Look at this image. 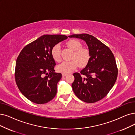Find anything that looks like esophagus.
I'll return each mask as SVG.
<instances>
[{
  "label": "esophagus",
  "instance_id": "esophagus-1",
  "mask_svg": "<svg viewBox=\"0 0 135 135\" xmlns=\"http://www.w3.org/2000/svg\"><path fill=\"white\" fill-rule=\"evenodd\" d=\"M68 75V74H65V73H62V76H66Z\"/></svg>",
  "mask_w": 135,
  "mask_h": 135
}]
</instances>
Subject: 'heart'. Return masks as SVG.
Instances as JSON below:
<instances>
[{
	"instance_id": "1",
	"label": "heart",
	"mask_w": 135,
	"mask_h": 135,
	"mask_svg": "<svg viewBox=\"0 0 135 135\" xmlns=\"http://www.w3.org/2000/svg\"><path fill=\"white\" fill-rule=\"evenodd\" d=\"M66 45L74 51L71 61H64L57 66V71L65 74L73 71L78 65L80 67L85 66L90 59V53L88 49L83 47L81 43L76 39H70L66 43ZM61 49L59 44L54 46L51 50V55L56 62H60L61 57L60 55Z\"/></svg>"
}]
</instances>
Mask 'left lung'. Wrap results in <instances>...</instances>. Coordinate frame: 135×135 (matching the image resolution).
<instances>
[{"label": "left lung", "mask_w": 135, "mask_h": 135, "mask_svg": "<svg viewBox=\"0 0 135 135\" xmlns=\"http://www.w3.org/2000/svg\"><path fill=\"white\" fill-rule=\"evenodd\" d=\"M69 37L83 40L90 53L86 67L80 74H73L74 93L85 102H96L107 95L116 81L118 70L114 55L108 47L93 35L81 34Z\"/></svg>", "instance_id": "8db88e82"}]
</instances>
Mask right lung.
<instances>
[{"label": "right lung", "mask_w": 135, "mask_h": 135, "mask_svg": "<svg viewBox=\"0 0 135 135\" xmlns=\"http://www.w3.org/2000/svg\"><path fill=\"white\" fill-rule=\"evenodd\" d=\"M67 38L62 35H42L19 54L16 61L15 81L21 94L34 103L45 104L55 96L62 75L55 72L56 64L51 50Z\"/></svg>", "instance_id": "obj_1"}]
</instances>
